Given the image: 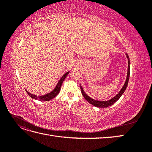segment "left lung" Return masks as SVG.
I'll use <instances>...</instances> for the list:
<instances>
[{"label":"left lung","instance_id":"8db88e82","mask_svg":"<svg viewBox=\"0 0 152 152\" xmlns=\"http://www.w3.org/2000/svg\"><path fill=\"white\" fill-rule=\"evenodd\" d=\"M126 54V57L128 59V68H127V77H126V80L125 83H124V86L122 87V88L121 89V90L119 91V93L116 96H115L113 98H112V99H110L108 101H98V100L93 99H92L91 98H90L89 96H87L83 88H82V87L80 85L81 93H82V95H83L84 98L89 103H91V104H93V106H94V107H96L107 108V107H110V106L113 104L119 98L121 97V96L123 94V93H124V91H125V90L127 88L129 79V75H130V60H129V58L128 54Z\"/></svg>","mask_w":152,"mask_h":152}]
</instances>
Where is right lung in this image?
<instances>
[{"mask_svg":"<svg viewBox=\"0 0 152 152\" xmlns=\"http://www.w3.org/2000/svg\"><path fill=\"white\" fill-rule=\"evenodd\" d=\"M69 72H66V73H65V74H64L61 77L60 80H59L58 83L57 84L56 87H55V88L51 92H50V93H49L48 94H45V95H42V96H36V95H34V94H32L30 93L28 91H27L26 90V93H27V94H28L30 96L31 98L37 99V100L45 101V102H47V101H49L50 99H52L56 97V96L59 94V91H60V89H61V85L63 84V82L64 81V80H65V79L66 77V76L69 74Z\"/></svg>","mask_w":152,"mask_h":152,"instance_id":"obj_1","label":"right lung"}]
</instances>
